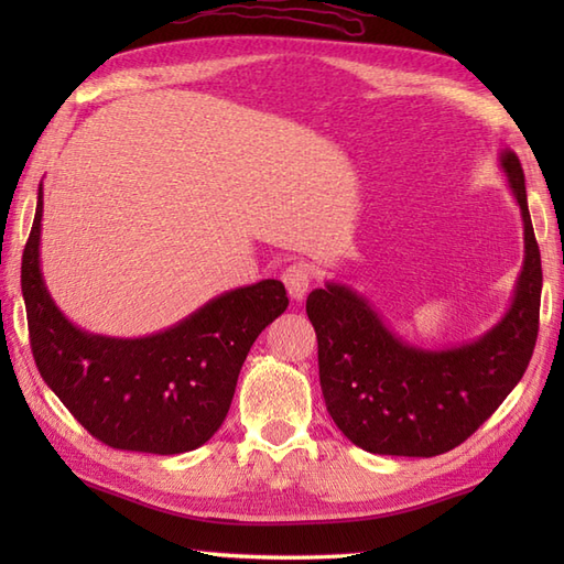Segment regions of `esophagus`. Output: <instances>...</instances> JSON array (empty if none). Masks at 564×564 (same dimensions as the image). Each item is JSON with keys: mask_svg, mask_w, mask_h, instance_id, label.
Listing matches in <instances>:
<instances>
[{"mask_svg": "<svg viewBox=\"0 0 564 564\" xmlns=\"http://www.w3.org/2000/svg\"><path fill=\"white\" fill-rule=\"evenodd\" d=\"M281 279L293 301H303L310 291V283H313V275H310V269L305 263H291V267L283 271Z\"/></svg>", "mask_w": 564, "mask_h": 564, "instance_id": "34e87169", "label": "esophagus"}]
</instances>
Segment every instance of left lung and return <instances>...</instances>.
<instances>
[{
    "instance_id": "left-lung-1",
    "label": "left lung",
    "mask_w": 564,
    "mask_h": 564,
    "mask_svg": "<svg viewBox=\"0 0 564 564\" xmlns=\"http://www.w3.org/2000/svg\"><path fill=\"white\" fill-rule=\"evenodd\" d=\"M499 170L521 208L523 267L509 310L482 337L426 349L398 337L351 285L327 281L307 295L322 394L354 446L406 458L446 453L492 416L529 368L541 313V249L513 150L499 152Z\"/></svg>"
}]
</instances>
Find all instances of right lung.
<instances>
[{
    "label": "right lung",
    "mask_w": 564,
    "mask_h": 564,
    "mask_svg": "<svg viewBox=\"0 0 564 564\" xmlns=\"http://www.w3.org/2000/svg\"><path fill=\"white\" fill-rule=\"evenodd\" d=\"M43 184L21 261L31 351L41 378L94 438L154 455L203 446L225 422L237 376L259 334L285 313L281 281L225 291L176 325L121 339L77 327L41 271Z\"/></svg>",
    "instance_id": "obj_1"
}]
</instances>
